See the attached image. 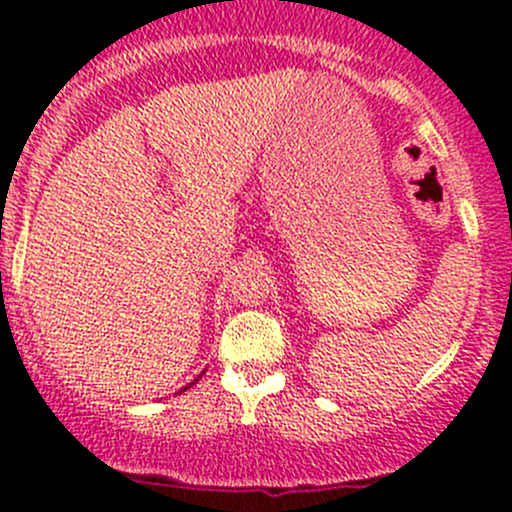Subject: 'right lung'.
Wrapping results in <instances>:
<instances>
[{
    "label": "right lung",
    "mask_w": 512,
    "mask_h": 512,
    "mask_svg": "<svg viewBox=\"0 0 512 512\" xmlns=\"http://www.w3.org/2000/svg\"><path fill=\"white\" fill-rule=\"evenodd\" d=\"M195 381H198V379H195ZM195 381H193V384H195ZM185 389H190V386H185ZM185 389H183V391H185Z\"/></svg>",
    "instance_id": "obj_1"
}]
</instances>
